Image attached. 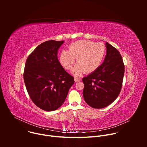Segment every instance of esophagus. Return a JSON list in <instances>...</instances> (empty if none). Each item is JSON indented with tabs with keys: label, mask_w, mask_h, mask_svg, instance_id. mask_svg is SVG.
<instances>
[{
	"label": "esophagus",
	"mask_w": 147,
	"mask_h": 147,
	"mask_svg": "<svg viewBox=\"0 0 147 147\" xmlns=\"http://www.w3.org/2000/svg\"><path fill=\"white\" fill-rule=\"evenodd\" d=\"M80 80H81V79L79 77H74V81L76 82H79V81H80Z\"/></svg>",
	"instance_id": "34e87169"
}]
</instances>
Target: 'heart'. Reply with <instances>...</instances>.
Returning <instances> with one entry per match:
<instances>
[{
    "label": "heart",
    "mask_w": 147,
    "mask_h": 147,
    "mask_svg": "<svg viewBox=\"0 0 147 147\" xmlns=\"http://www.w3.org/2000/svg\"><path fill=\"white\" fill-rule=\"evenodd\" d=\"M69 51H62L59 56L61 66L70 70L76 59L77 65L72 73L79 76L82 73L90 74L95 71L100 66L105 56L106 47L102 43L88 40H80L71 43Z\"/></svg>",
    "instance_id": "b5f03b06"
}]
</instances>
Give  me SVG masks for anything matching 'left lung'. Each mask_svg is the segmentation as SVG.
<instances>
[{"mask_svg": "<svg viewBox=\"0 0 147 147\" xmlns=\"http://www.w3.org/2000/svg\"><path fill=\"white\" fill-rule=\"evenodd\" d=\"M107 55L98 70L82 78L83 96L95 109L105 108L119 96L124 74V65L119 51L106 43Z\"/></svg>", "mask_w": 147, "mask_h": 147, "instance_id": "1", "label": "left lung"}]
</instances>
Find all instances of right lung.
I'll return each mask as SVG.
<instances>
[{
	"instance_id": "obj_1",
	"label": "right lung",
	"mask_w": 147,
	"mask_h": 147,
	"mask_svg": "<svg viewBox=\"0 0 147 147\" xmlns=\"http://www.w3.org/2000/svg\"><path fill=\"white\" fill-rule=\"evenodd\" d=\"M63 40H49L38 45L28 56L23 74L28 95L45 111L56 110L64 103L74 77L62 67L57 51Z\"/></svg>"
}]
</instances>
